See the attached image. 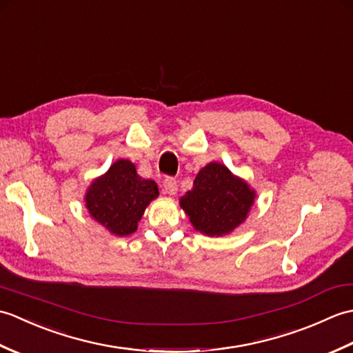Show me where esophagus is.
I'll use <instances>...</instances> for the list:
<instances>
[{
  "instance_id": "34e87169",
  "label": "esophagus",
  "mask_w": 353,
  "mask_h": 353,
  "mask_svg": "<svg viewBox=\"0 0 353 353\" xmlns=\"http://www.w3.org/2000/svg\"><path fill=\"white\" fill-rule=\"evenodd\" d=\"M163 190H165V192L170 194V196H176V192H177L176 179H172V177L165 179V181H163Z\"/></svg>"
}]
</instances>
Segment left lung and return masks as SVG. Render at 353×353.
Wrapping results in <instances>:
<instances>
[{"label": "left lung", "instance_id": "1", "mask_svg": "<svg viewBox=\"0 0 353 353\" xmlns=\"http://www.w3.org/2000/svg\"><path fill=\"white\" fill-rule=\"evenodd\" d=\"M256 194L234 176L226 165L211 162L199 171L192 190L181 199V208L194 229L208 236H223L244 223Z\"/></svg>", "mask_w": 353, "mask_h": 353}]
</instances>
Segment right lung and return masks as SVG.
Instances as JSON below:
<instances>
[{
  "label": "right lung",
  "instance_id": "right-lung-1",
  "mask_svg": "<svg viewBox=\"0 0 353 353\" xmlns=\"http://www.w3.org/2000/svg\"><path fill=\"white\" fill-rule=\"evenodd\" d=\"M159 196L154 181L138 176L134 163L118 159L89 185L85 201L89 214L110 234L127 236L138 229L150 201Z\"/></svg>",
  "mask_w": 353,
  "mask_h": 353
}]
</instances>
